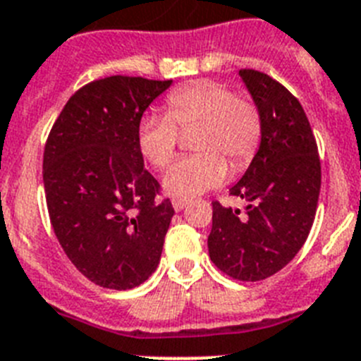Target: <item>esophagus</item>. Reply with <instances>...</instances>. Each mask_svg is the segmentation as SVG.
Wrapping results in <instances>:
<instances>
[{"label": "esophagus", "mask_w": 361, "mask_h": 361, "mask_svg": "<svg viewBox=\"0 0 361 361\" xmlns=\"http://www.w3.org/2000/svg\"><path fill=\"white\" fill-rule=\"evenodd\" d=\"M187 205H189V200H183V198H174V200H172V207H174V211H176V212L183 211V209Z\"/></svg>", "instance_id": "obj_1"}]
</instances>
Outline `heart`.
Here are the masks:
<instances>
[{
	"mask_svg": "<svg viewBox=\"0 0 361 361\" xmlns=\"http://www.w3.org/2000/svg\"><path fill=\"white\" fill-rule=\"evenodd\" d=\"M167 114L145 116L137 125V147L154 169H165L176 156L180 133L198 127L192 137L196 154L178 159L163 178L172 196L190 198L207 192L234 171L245 169L258 152L263 134L259 106L249 96L234 94L225 83L202 80L172 90Z\"/></svg>",
	"mask_w": 361,
	"mask_h": 361,
	"instance_id": "1",
	"label": "heart"
}]
</instances>
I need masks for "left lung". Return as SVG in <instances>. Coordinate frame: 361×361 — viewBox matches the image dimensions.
Masks as SVG:
<instances>
[{
  "label": "left lung",
  "mask_w": 361,
  "mask_h": 361,
  "mask_svg": "<svg viewBox=\"0 0 361 361\" xmlns=\"http://www.w3.org/2000/svg\"><path fill=\"white\" fill-rule=\"evenodd\" d=\"M240 76L259 106L263 134L255 159L231 196L249 202L245 212L212 202L209 256L240 281H259L287 265L312 227L322 163L305 111L281 83L255 68Z\"/></svg>",
  "instance_id": "1"
}]
</instances>
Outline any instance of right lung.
<instances>
[{"label": "right lung", "mask_w": 361, "mask_h": 361, "mask_svg": "<svg viewBox=\"0 0 361 361\" xmlns=\"http://www.w3.org/2000/svg\"><path fill=\"white\" fill-rule=\"evenodd\" d=\"M172 81L109 76L72 94L43 152L47 209L59 245L105 289L142 285L158 267L172 203L137 147L147 106Z\"/></svg>", "instance_id": "1"}]
</instances>
